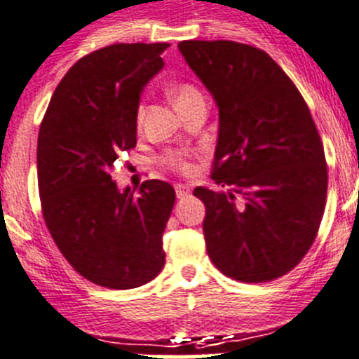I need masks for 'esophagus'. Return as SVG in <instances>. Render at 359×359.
Masks as SVG:
<instances>
[{
	"instance_id": "1",
	"label": "esophagus",
	"mask_w": 359,
	"mask_h": 359,
	"mask_svg": "<svg viewBox=\"0 0 359 359\" xmlns=\"http://www.w3.org/2000/svg\"><path fill=\"white\" fill-rule=\"evenodd\" d=\"M175 193L177 198H184L191 193V186L189 184H175Z\"/></svg>"
}]
</instances>
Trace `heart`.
I'll return each instance as SVG.
<instances>
[{
  "label": "heart",
  "mask_w": 359,
  "mask_h": 359,
  "mask_svg": "<svg viewBox=\"0 0 359 359\" xmlns=\"http://www.w3.org/2000/svg\"><path fill=\"white\" fill-rule=\"evenodd\" d=\"M198 95L200 93L196 91L193 86H179L175 89V93H173V98H175V103L179 105V103L186 102V100ZM166 161L170 166L177 168V170H180V172H187V170H189V163H187L186 159V154H182V151H172V154H168Z\"/></svg>",
  "instance_id": "1"
}]
</instances>
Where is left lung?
<instances>
[{"instance_id":"left-lung-1","label":"left lung","mask_w":359,"mask_h":359,"mask_svg":"<svg viewBox=\"0 0 359 359\" xmlns=\"http://www.w3.org/2000/svg\"><path fill=\"white\" fill-rule=\"evenodd\" d=\"M179 51L218 107L212 180L198 186L203 238L215 266L266 283L297 266L315 241L327 195L324 147L295 83L263 50L232 41H184Z\"/></svg>"}]
</instances>
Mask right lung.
<instances>
[{
    "label": "right lung",
    "instance_id": "1",
    "mask_svg": "<svg viewBox=\"0 0 359 359\" xmlns=\"http://www.w3.org/2000/svg\"><path fill=\"white\" fill-rule=\"evenodd\" d=\"M166 43L112 44L86 55L55 89L37 141L39 195L48 231L80 276L130 290L164 266L175 203L164 180L119 189L111 170L137 143L144 86L164 67Z\"/></svg>",
    "mask_w": 359,
    "mask_h": 359
}]
</instances>
